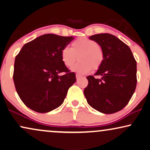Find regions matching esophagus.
Returning <instances> with one entry per match:
<instances>
[{"mask_svg": "<svg viewBox=\"0 0 150 150\" xmlns=\"http://www.w3.org/2000/svg\"><path fill=\"white\" fill-rule=\"evenodd\" d=\"M80 77H81V75H80L79 74H76V78H77V79H79Z\"/></svg>", "mask_w": 150, "mask_h": 150, "instance_id": "esophagus-1", "label": "esophagus"}]
</instances>
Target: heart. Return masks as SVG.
Instances as JSON below:
<instances>
[{
  "label": "heart",
  "mask_w": 150,
  "mask_h": 150,
  "mask_svg": "<svg viewBox=\"0 0 150 150\" xmlns=\"http://www.w3.org/2000/svg\"><path fill=\"white\" fill-rule=\"evenodd\" d=\"M79 58V62L73 68V71L80 74L99 69L104 61V52L96 41L87 37L76 39L71 44V48L64 47L61 50V59L67 67L74 65Z\"/></svg>",
  "instance_id": "heart-1"
}]
</instances>
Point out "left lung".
<instances>
[{
  "instance_id": "left-lung-1",
  "label": "left lung",
  "mask_w": 150,
  "mask_h": 150,
  "mask_svg": "<svg viewBox=\"0 0 150 150\" xmlns=\"http://www.w3.org/2000/svg\"><path fill=\"white\" fill-rule=\"evenodd\" d=\"M96 41L104 52L102 66L94 75L88 76V85L83 90L87 102L101 113L111 114L128 104L137 86V62L130 47L108 33L89 37Z\"/></svg>"
}]
</instances>
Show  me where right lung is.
I'll use <instances>...</instances> for the list:
<instances>
[{
  "label": "right lung",
  "mask_w": 150,
  "mask_h": 150,
  "mask_svg": "<svg viewBox=\"0 0 150 150\" xmlns=\"http://www.w3.org/2000/svg\"><path fill=\"white\" fill-rule=\"evenodd\" d=\"M74 39L46 34L23 46L15 59L13 81L25 105L38 113H47L60 107L75 73L62 62L61 50ZM64 72L63 76L59 73Z\"/></svg>",
  "instance_id": "right-lung-1"
}]
</instances>
